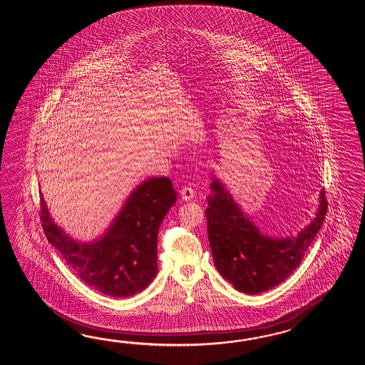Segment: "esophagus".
Instances as JSON below:
<instances>
[{"mask_svg": "<svg viewBox=\"0 0 365 365\" xmlns=\"http://www.w3.org/2000/svg\"><path fill=\"white\" fill-rule=\"evenodd\" d=\"M181 198L184 200V201H190L192 198H194V195H195V190H194L192 186H184L182 189H181Z\"/></svg>", "mask_w": 365, "mask_h": 365, "instance_id": "esophagus-1", "label": "esophagus"}]
</instances>
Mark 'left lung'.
I'll return each instance as SVG.
<instances>
[{
	"instance_id": "left-lung-1",
	"label": "left lung",
	"mask_w": 365,
	"mask_h": 365,
	"mask_svg": "<svg viewBox=\"0 0 365 365\" xmlns=\"http://www.w3.org/2000/svg\"><path fill=\"white\" fill-rule=\"evenodd\" d=\"M207 195V235L220 275L244 294L256 295L280 284L302 264L327 211L321 190L316 217L297 236L272 239L244 215L223 184L214 178Z\"/></svg>"
}]
</instances>
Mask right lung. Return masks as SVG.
I'll use <instances>...</instances> for the list:
<instances>
[{"label": "right lung", "mask_w": 365, "mask_h": 365, "mask_svg": "<svg viewBox=\"0 0 365 365\" xmlns=\"http://www.w3.org/2000/svg\"><path fill=\"white\" fill-rule=\"evenodd\" d=\"M178 194L168 178H151L133 190L99 240L70 239L48 212L40 194V219L48 241L87 286L104 295L129 297L143 291L158 272V231Z\"/></svg>", "instance_id": "add662e5"}]
</instances>
